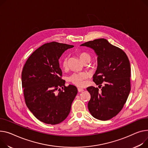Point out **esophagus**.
<instances>
[{
    "instance_id": "esophagus-1",
    "label": "esophagus",
    "mask_w": 148,
    "mask_h": 148,
    "mask_svg": "<svg viewBox=\"0 0 148 148\" xmlns=\"http://www.w3.org/2000/svg\"><path fill=\"white\" fill-rule=\"evenodd\" d=\"M84 91V89H83V88H78V92H82Z\"/></svg>"
}]
</instances>
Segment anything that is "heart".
<instances>
[{
  "label": "heart",
  "mask_w": 148,
  "mask_h": 148,
  "mask_svg": "<svg viewBox=\"0 0 148 148\" xmlns=\"http://www.w3.org/2000/svg\"><path fill=\"white\" fill-rule=\"evenodd\" d=\"M79 56L82 62H85L86 61H90L91 56L87 52H81L79 53ZM68 64V57L65 56L63 58L62 64L63 67L65 68L67 66ZM87 77V74L85 73H74L68 77V80L77 86H83L84 84V80Z\"/></svg>",
  "instance_id": "b5f03b06"
}]
</instances>
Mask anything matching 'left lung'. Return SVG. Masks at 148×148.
Returning a JSON list of instances; mask_svg holds the SVG:
<instances>
[{"mask_svg": "<svg viewBox=\"0 0 148 148\" xmlns=\"http://www.w3.org/2000/svg\"><path fill=\"white\" fill-rule=\"evenodd\" d=\"M80 46L92 49L97 56L93 81L101 90L93 86L87 88L91 95L88 111L97 120H110L121 111L131 90L129 58L121 49L105 38L95 39Z\"/></svg>", "mask_w": 148, "mask_h": 148, "instance_id": "8db88e82", "label": "left lung"}]
</instances>
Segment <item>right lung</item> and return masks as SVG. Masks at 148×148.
<instances>
[{"instance_id":"obj_1","label":"right lung","mask_w":148,"mask_h":148,"mask_svg":"<svg viewBox=\"0 0 148 148\" xmlns=\"http://www.w3.org/2000/svg\"><path fill=\"white\" fill-rule=\"evenodd\" d=\"M73 47L55 42L46 43L36 49L24 66L21 80L25 103L44 123L60 124L70 114L78 90L75 86H65L59 60Z\"/></svg>"}]
</instances>
